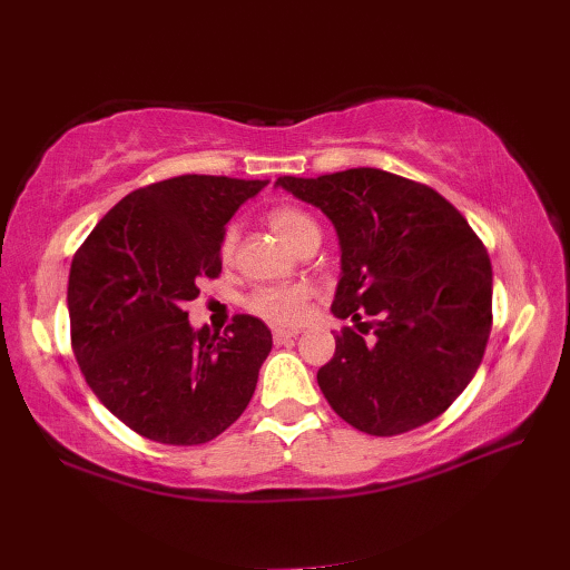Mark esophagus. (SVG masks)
I'll return each mask as SVG.
<instances>
[{
  "label": "esophagus",
  "mask_w": 570,
  "mask_h": 570,
  "mask_svg": "<svg viewBox=\"0 0 570 570\" xmlns=\"http://www.w3.org/2000/svg\"><path fill=\"white\" fill-rule=\"evenodd\" d=\"M297 335H299V330H275L273 332V340H275V345H283V342L293 340Z\"/></svg>",
  "instance_id": "esophagus-1"
}]
</instances>
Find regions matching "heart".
Wrapping results in <instances>:
<instances>
[{
    "label": "heart",
    "instance_id": "heart-1",
    "mask_svg": "<svg viewBox=\"0 0 570 570\" xmlns=\"http://www.w3.org/2000/svg\"><path fill=\"white\" fill-rule=\"evenodd\" d=\"M267 223L271 228L281 235L289 248L299 250L309 240H320V228L315 218L307 210L297 206H277L267 213ZM235 243H238V230L225 228L220 238V257L230 261ZM309 303V287L305 285H275V287H261L248 297L250 313L263 317L273 325H295L303 320L305 307Z\"/></svg>",
    "mask_w": 570,
    "mask_h": 570
}]
</instances>
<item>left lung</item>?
Masks as SVG:
<instances>
[{
  "mask_svg": "<svg viewBox=\"0 0 570 570\" xmlns=\"http://www.w3.org/2000/svg\"><path fill=\"white\" fill-rule=\"evenodd\" d=\"M277 186L335 223L342 277L335 337L317 384L347 424L396 436L429 424L474 377L491 335V261L466 218L416 180L380 168Z\"/></svg>",
  "mask_w": 570,
  "mask_h": 570,
  "instance_id": "left-lung-1",
  "label": "left lung"
}]
</instances>
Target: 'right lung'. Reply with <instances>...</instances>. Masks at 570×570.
I'll use <instances>...</instances> for the list:
<instances>
[{
  "instance_id": "1",
  "label": "right lung",
  "mask_w": 570,
  "mask_h": 570,
  "mask_svg": "<svg viewBox=\"0 0 570 570\" xmlns=\"http://www.w3.org/2000/svg\"><path fill=\"white\" fill-rule=\"evenodd\" d=\"M267 180L176 176L128 193L73 253L71 350L116 419L158 444L193 446L238 419L273 347L271 330L235 315L225 332L188 325L203 277L220 275L228 220Z\"/></svg>"
}]
</instances>
